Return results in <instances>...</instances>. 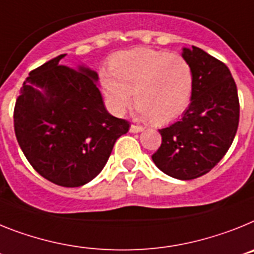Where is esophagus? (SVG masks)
<instances>
[{
  "mask_svg": "<svg viewBox=\"0 0 254 254\" xmlns=\"http://www.w3.org/2000/svg\"><path fill=\"white\" fill-rule=\"evenodd\" d=\"M142 130H143V127H140V125L131 124V127H130V131H131V133H139V131H142Z\"/></svg>",
  "mask_w": 254,
  "mask_h": 254,
  "instance_id": "esophagus-1",
  "label": "esophagus"
}]
</instances>
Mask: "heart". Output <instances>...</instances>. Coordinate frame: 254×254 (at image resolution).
Here are the masks:
<instances>
[{
    "label": "heart",
    "instance_id": "1",
    "mask_svg": "<svg viewBox=\"0 0 254 254\" xmlns=\"http://www.w3.org/2000/svg\"><path fill=\"white\" fill-rule=\"evenodd\" d=\"M111 75L102 88L111 109L123 115L134 100L138 112L154 124H167L187 110L193 90V70L182 55L134 48L115 55Z\"/></svg>",
    "mask_w": 254,
    "mask_h": 254
}]
</instances>
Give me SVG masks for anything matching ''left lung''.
Here are the masks:
<instances>
[{
  "mask_svg": "<svg viewBox=\"0 0 254 254\" xmlns=\"http://www.w3.org/2000/svg\"><path fill=\"white\" fill-rule=\"evenodd\" d=\"M193 70L190 105L182 119L158 129L162 143L152 154L166 175L191 180L209 173L230 148L239 125V98L230 70L203 50L184 48Z\"/></svg>",
  "mask_w": 254,
  "mask_h": 254,
  "instance_id": "obj_1",
  "label": "left lung"
}]
</instances>
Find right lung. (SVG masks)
I'll return each mask as SVG.
<instances>
[{
  "instance_id": "1",
  "label": "right lung",
  "mask_w": 254,
  "mask_h": 254,
  "mask_svg": "<svg viewBox=\"0 0 254 254\" xmlns=\"http://www.w3.org/2000/svg\"><path fill=\"white\" fill-rule=\"evenodd\" d=\"M64 56L29 72L15 102L14 127L21 151L39 175L75 188L102 171L130 123L105 109L97 72L61 65Z\"/></svg>"
}]
</instances>
